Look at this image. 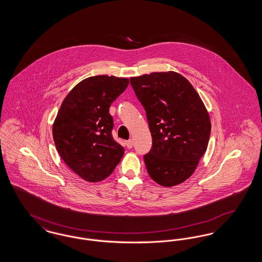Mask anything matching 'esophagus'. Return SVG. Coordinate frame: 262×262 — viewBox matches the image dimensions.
<instances>
[{
	"instance_id": "1",
	"label": "esophagus",
	"mask_w": 262,
	"mask_h": 262,
	"mask_svg": "<svg viewBox=\"0 0 262 262\" xmlns=\"http://www.w3.org/2000/svg\"><path fill=\"white\" fill-rule=\"evenodd\" d=\"M125 145H126V147H127L128 149H130V148L133 147V140H132V139L126 140V141H125Z\"/></svg>"
}]
</instances>
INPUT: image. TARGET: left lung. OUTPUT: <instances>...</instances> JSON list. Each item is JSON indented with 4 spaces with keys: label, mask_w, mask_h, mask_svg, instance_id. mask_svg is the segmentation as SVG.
I'll use <instances>...</instances> for the list:
<instances>
[{
    "label": "left lung",
    "mask_w": 262,
    "mask_h": 262,
    "mask_svg": "<svg viewBox=\"0 0 262 262\" xmlns=\"http://www.w3.org/2000/svg\"><path fill=\"white\" fill-rule=\"evenodd\" d=\"M130 84L152 136L151 150L143 157L148 174L163 187L182 184L207 149L209 114L190 82L176 72L130 77Z\"/></svg>",
    "instance_id": "left-lung-1"
}]
</instances>
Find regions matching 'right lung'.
<instances>
[{"label": "right lung", "instance_id": "obj_1", "mask_svg": "<svg viewBox=\"0 0 262 262\" xmlns=\"http://www.w3.org/2000/svg\"><path fill=\"white\" fill-rule=\"evenodd\" d=\"M128 85V78L90 76L62 101L53 124V138L64 163L83 180L96 183L112 174L125 149L112 137L109 108Z\"/></svg>", "mask_w": 262, "mask_h": 262}]
</instances>
